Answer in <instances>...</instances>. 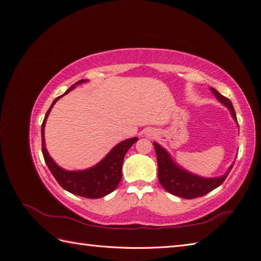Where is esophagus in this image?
<instances>
[{"mask_svg": "<svg viewBox=\"0 0 261 261\" xmlns=\"http://www.w3.org/2000/svg\"><path fill=\"white\" fill-rule=\"evenodd\" d=\"M147 135H148V136H150V134H149V133H148V134H147Z\"/></svg>", "mask_w": 261, "mask_h": 261, "instance_id": "1", "label": "esophagus"}]
</instances>
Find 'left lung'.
Returning <instances> with one entry per match:
<instances>
[{
  "label": "left lung",
  "instance_id": "obj_1",
  "mask_svg": "<svg viewBox=\"0 0 261 261\" xmlns=\"http://www.w3.org/2000/svg\"><path fill=\"white\" fill-rule=\"evenodd\" d=\"M210 90L221 103L228 109L234 121L238 123V118H236L232 102L224 96H222L215 88H210ZM153 146L156 153L158 178H159L160 184L170 194L184 199H193L197 198V197L204 196L209 192L213 191L215 188L219 187L223 183L234 164L233 162L228 167L227 171L223 175L217 177H203L194 174V173L181 168L179 164L173 160V158L169 153V151H167V150L161 145L155 143V141L153 143Z\"/></svg>",
  "mask_w": 261,
  "mask_h": 261
}]
</instances>
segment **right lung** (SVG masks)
I'll return each instance as SVG.
<instances>
[{
  "instance_id": "1",
  "label": "right lung",
  "mask_w": 261,
  "mask_h": 261,
  "mask_svg": "<svg viewBox=\"0 0 261 261\" xmlns=\"http://www.w3.org/2000/svg\"><path fill=\"white\" fill-rule=\"evenodd\" d=\"M87 82H88V80H82L80 82H77L73 86H70L62 96L54 99L50 109L45 114L43 123L41 125V138L42 154L44 158V161L46 165H48L52 175L58 180V183L64 188L65 191L69 193L81 197H86V198L93 199L102 198V197L112 193L117 187L118 183H120L122 179V167L124 156L126 152L128 151V149L138 140V138L133 137L121 141V143H118L116 146H114L110 150V152L100 162L94 164L93 167L85 170L68 171L61 168L60 165L52 159L45 147V122L48 120V116L53 106L57 103V101L60 98L65 96V94H67L70 90H73L77 85H82Z\"/></svg>"
}]
</instances>
